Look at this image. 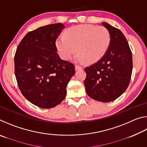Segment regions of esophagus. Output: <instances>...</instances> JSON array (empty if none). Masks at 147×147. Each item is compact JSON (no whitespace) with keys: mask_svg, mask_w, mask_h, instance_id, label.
Masks as SVG:
<instances>
[{"mask_svg":"<svg viewBox=\"0 0 147 147\" xmlns=\"http://www.w3.org/2000/svg\"><path fill=\"white\" fill-rule=\"evenodd\" d=\"M83 69L82 67L78 65H75V70L76 71H78V70H80V69Z\"/></svg>","mask_w":147,"mask_h":147,"instance_id":"obj_1","label":"esophagus"}]
</instances>
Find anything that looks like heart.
<instances>
[{"mask_svg": "<svg viewBox=\"0 0 147 147\" xmlns=\"http://www.w3.org/2000/svg\"><path fill=\"white\" fill-rule=\"evenodd\" d=\"M109 32L104 26L81 24L71 27L57 39L56 47L63 59H71L76 51L80 62L94 63L105 55L110 44Z\"/></svg>", "mask_w": 147, "mask_h": 147, "instance_id": "b5f03b06", "label": "heart"}]
</instances>
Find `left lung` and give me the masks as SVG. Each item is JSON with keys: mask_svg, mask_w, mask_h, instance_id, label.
Wrapping results in <instances>:
<instances>
[{"mask_svg": "<svg viewBox=\"0 0 147 147\" xmlns=\"http://www.w3.org/2000/svg\"><path fill=\"white\" fill-rule=\"evenodd\" d=\"M111 41L102 58L84 69L86 91L94 100L109 102L123 94L130 84L132 72V54L122 32L106 23Z\"/></svg>", "mask_w": 147, "mask_h": 147, "instance_id": "obj_1", "label": "left lung"}]
</instances>
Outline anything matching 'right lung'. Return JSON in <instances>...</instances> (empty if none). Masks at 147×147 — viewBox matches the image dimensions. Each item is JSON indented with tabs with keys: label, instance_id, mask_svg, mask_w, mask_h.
<instances>
[{
	"label": "right lung",
	"instance_id": "add662e5",
	"mask_svg": "<svg viewBox=\"0 0 147 147\" xmlns=\"http://www.w3.org/2000/svg\"><path fill=\"white\" fill-rule=\"evenodd\" d=\"M64 25L51 24L26 34L14 57L15 74L22 94L34 105L51 108L66 96L74 65L59 58L56 41Z\"/></svg>",
	"mask_w": 147,
	"mask_h": 147
}]
</instances>
